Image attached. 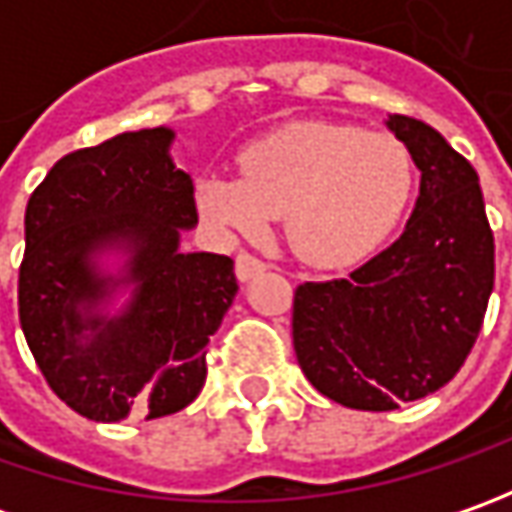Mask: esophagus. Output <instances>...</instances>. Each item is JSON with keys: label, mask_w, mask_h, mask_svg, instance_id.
Here are the masks:
<instances>
[{"label": "esophagus", "mask_w": 512, "mask_h": 512, "mask_svg": "<svg viewBox=\"0 0 512 512\" xmlns=\"http://www.w3.org/2000/svg\"><path fill=\"white\" fill-rule=\"evenodd\" d=\"M265 267V262H262L259 256H253V253H239V256H236V276H239V282H250V279L259 276Z\"/></svg>", "instance_id": "34e87169"}]
</instances>
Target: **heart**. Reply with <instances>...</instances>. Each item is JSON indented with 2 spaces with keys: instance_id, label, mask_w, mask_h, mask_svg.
I'll list each match as a JSON object with an SVG mask.
<instances>
[{
  "instance_id": "b5f03b06",
  "label": "heart",
  "mask_w": 512,
  "mask_h": 512,
  "mask_svg": "<svg viewBox=\"0 0 512 512\" xmlns=\"http://www.w3.org/2000/svg\"><path fill=\"white\" fill-rule=\"evenodd\" d=\"M413 187L410 156L387 133L296 122L250 142L239 179L202 176L196 202L230 233H259L285 216L287 245L310 265L367 256L399 222Z\"/></svg>"
}]
</instances>
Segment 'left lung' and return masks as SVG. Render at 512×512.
I'll list each match as a JSON object with an SVG mask.
<instances>
[{
  "label": "left lung",
  "mask_w": 512,
  "mask_h": 512,
  "mask_svg": "<svg viewBox=\"0 0 512 512\" xmlns=\"http://www.w3.org/2000/svg\"><path fill=\"white\" fill-rule=\"evenodd\" d=\"M387 128L422 170L404 233L347 279L293 293L302 373L353 410H396L450 382L476 344L496 276L479 173L419 119L393 113Z\"/></svg>",
  "instance_id": "8db88e82"
}]
</instances>
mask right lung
I'll return each instance as SVG.
<instances>
[{
	"label": "right lung",
	"mask_w": 512,
	"mask_h": 512,
	"mask_svg": "<svg viewBox=\"0 0 512 512\" xmlns=\"http://www.w3.org/2000/svg\"><path fill=\"white\" fill-rule=\"evenodd\" d=\"M170 128L119 133L62 156L25 210L19 322L50 390L90 422L162 419L199 396L207 342L236 296L233 259L182 253L199 222ZM119 249L110 277L95 256ZM125 311L101 310L116 286Z\"/></svg>",
	"instance_id": "right-lung-1"
}]
</instances>
